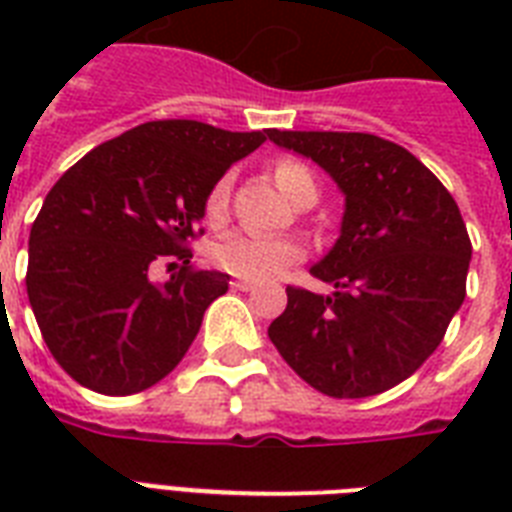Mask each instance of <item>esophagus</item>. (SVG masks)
Segmentation results:
<instances>
[{
	"label": "esophagus",
	"mask_w": 512,
	"mask_h": 512,
	"mask_svg": "<svg viewBox=\"0 0 512 512\" xmlns=\"http://www.w3.org/2000/svg\"><path fill=\"white\" fill-rule=\"evenodd\" d=\"M231 287L233 289H241V292H252V289H255L257 284H255V281H249V279H233Z\"/></svg>",
	"instance_id": "1"
}]
</instances>
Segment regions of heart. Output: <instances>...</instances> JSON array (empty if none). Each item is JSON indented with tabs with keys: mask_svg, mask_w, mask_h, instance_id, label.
<instances>
[{
	"mask_svg": "<svg viewBox=\"0 0 512 512\" xmlns=\"http://www.w3.org/2000/svg\"><path fill=\"white\" fill-rule=\"evenodd\" d=\"M273 180L279 191L297 207H308L319 196V183L313 172L303 162L295 159H281L273 167ZM228 196H231V180L220 177L212 191L207 193L204 212L209 220H220L228 209ZM215 263L228 273H236L241 279L271 281L279 279L281 273L300 263L305 249L295 239H268V236H255V233H228L225 239L215 244Z\"/></svg>",
	"mask_w": 512,
	"mask_h": 512,
	"instance_id": "obj_1",
	"label": "heart"
}]
</instances>
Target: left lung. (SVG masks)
I'll use <instances>...</instances> for the list:
<instances>
[{"instance_id": "8db88e82", "label": "left lung", "mask_w": 512, "mask_h": 512, "mask_svg": "<svg viewBox=\"0 0 512 512\" xmlns=\"http://www.w3.org/2000/svg\"><path fill=\"white\" fill-rule=\"evenodd\" d=\"M268 140L319 164L345 196L335 247L311 268L335 292L287 287L268 337L321 393L377 396L420 369L465 300L473 247L460 207L417 156L377 135L268 130Z\"/></svg>"}]
</instances>
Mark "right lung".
Segmentation results:
<instances>
[{
    "mask_svg": "<svg viewBox=\"0 0 512 512\" xmlns=\"http://www.w3.org/2000/svg\"><path fill=\"white\" fill-rule=\"evenodd\" d=\"M268 132L193 119L146 122L106 140L47 193L28 236V303L47 348L79 385L130 396L180 364L228 273L193 271L188 239L212 185ZM167 254L184 268L147 276Z\"/></svg>",
    "mask_w": 512,
    "mask_h": 512,
    "instance_id": "1",
    "label": "right lung"
}]
</instances>
